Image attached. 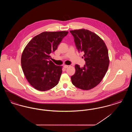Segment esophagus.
Listing matches in <instances>:
<instances>
[{
    "label": "esophagus",
    "mask_w": 132,
    "mask_h": 132,
    "mask_svg": "<svg viewBox=\"0 0 132 132\" xmlns=\"http://www.w3.org/2000/svg\"><path fill=\"white\" fill-rule=\"evenodd\" d=\"M68 66H69L68 65H64L63 67H64L65 69H67V68L68 67Z\"/></svg>",
    "instance_id": "esophagus-1"
}]
</instances>
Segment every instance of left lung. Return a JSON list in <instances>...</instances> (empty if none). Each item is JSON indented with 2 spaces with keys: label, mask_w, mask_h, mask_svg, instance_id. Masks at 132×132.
I'll list each match as a JSON object with an SVG mask.
<instances>
[{
  "label": "left lung",
  "mask_w": 132,
  "mask_h": 132,
  "mask_svg": "<svg viewBox=\"0 0 132 132\" xmlns=\"http://www.w3.org/2000/svg\"><path fill=\"white\" fill-rule=\"evenodd\" d=\"M79 52L84 53L86 64L83 67L75 65L76 72L71 77L77 88L88 90L101 82L109 64L106 45L98 36L85 29L70 31Z\"/></svg>",
  "instance_id": "left-lung-1"
}]
</instances>
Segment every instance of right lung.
Returning <instances> with one entry per match:
<instances>
[{
    "instance_id": "add662e5",
    "label": "right lung",
    "mask_w": 132,
    "mask_h": 132,
    "mask_svg": "<svg viewBox=\"0 0 132 132\" xmlns=\"http://www.w3.org/2000/svg\"><path fill=\"white\" fill-rule=\"evenodd\" d=\"M68 31H44L32 38L26 45L21 56V66L27 80L33 88L46 91L58 84L62 66L50 60V54Z\"/></svg>"
}]
</instances>
